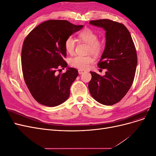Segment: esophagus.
Masks as SVG:
<instances>
[{
    "label": "esophagus",
    "instance_id": "1",
    "mask_svg": "<svg viewBox=\"0 0 156 156\" xmlns=\"http://www.w3.org/2000/svg\"><path fill=\"white\" fill-rule=\"evenodd\" d=\"M84 72H85V71H84L83 69H79V70H78V72H79V74H82V73H83Z\"/></svg>",
    "mask_w": 156,
    "mask_h": 156
}]
</instances>
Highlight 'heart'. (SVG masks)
I'll return each instance as SVG.
<instances>
[{
	"label": "heart",
	"mask_w": 156,
	"mask_h": 156,
	"mask_svg": "<svg viewBox=\"0 0 156 156\" xmlns=\"http://www.w3.org/2000/svg\"><path fill=\"white\" fill-rule=\"evenodd\" d=\"M78 36L81 41L88 44V52H91L96 55H100L101 53L104 48V44L103 41L98 40V35L95 31L88 28H86L79 32ZM75 46H76V43H75L74 37L72 36H68L64 42L66 51L70 55L73 54ZM94 60V58L90 55H76L71 58L69 62V64L74 68L84 69L88 68L90 64H92Z\"/></svg>",
	"instance_id": "b5f03b06"
}]
</instances>
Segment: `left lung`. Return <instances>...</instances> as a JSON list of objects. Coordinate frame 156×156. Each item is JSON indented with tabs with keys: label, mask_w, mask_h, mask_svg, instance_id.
I'll return each instance as SVG.
<instances>
[{
	"label": "left lung",
	"mask_w": 156,
	"mask_h": 156,
	"mask_svg": "<svg viewBox=\"0 0 156 156\" xmlns=\"http://www.w3.org/2000/svg\"><path fill=\"white\" fill-rule=\"evenodd\" d=\"M90 23L106 31L105 48L98 66L107 71L103 76L90 72L88 89L97 101L112 105L126 96L133 84L137 64L135 44L122 23L110 20H92Z\"/></svg>",
	"instance_id": "left-lung-1"
}]
</instances>
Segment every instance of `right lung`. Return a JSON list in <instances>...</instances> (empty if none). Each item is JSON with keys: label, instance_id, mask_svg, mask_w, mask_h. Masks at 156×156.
Returning <instances> with one entry per match:
<instances>
[{"label": "right lung", "instance_id": "1", "mask_svg": "<svg viewBox=\"0 0 156 156\" xmlns=\"http://www.w3.org/2000/svg\"><path fill=\"white\" fill-rule=\"evenodd\" d=\"M83 27L66 20H51L37 25L25 37L21 51L23 78L32 97L40 104L55 107L69 98L78 71L68 68L60 73V68L68 66L64 59L66 56L64 42Z\"/></svg>", "mask_w": 156, "mask_h": 156}]
</instances>
